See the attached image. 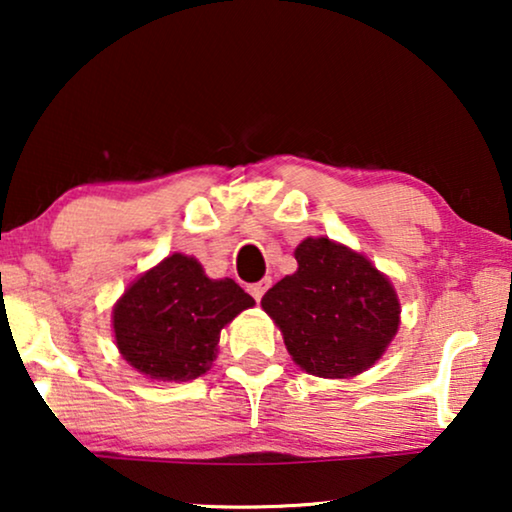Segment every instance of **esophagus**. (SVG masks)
I'll return each mask as SVG.
<instances>
[{"mask_svg": "<svg viewBox=\"0 0 512 512\" xmlns=\"http://www.w3.org/2000/svg\"><path fill=\"white\" fill-rule=\"evenodd\" d=\"M268 286H270V279H261V282H256V284L249 286V293H251V296H254L256 303L263 298V293L268 291Z\"/></svg>", "mask_w": 512, "mask_h": 512, "instance_id": "1", "label": "esophagus"}]
</instances>
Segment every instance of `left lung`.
Returning <instances> with one entry per match:
<instances>
[{"instance_id": "8db88e82", "label": "left lung", "mask_w": 512, "mask_h": 512, "mask_svg": "<svg viewBox=\"0 0 512 512\" xmlns=\"http://www.w3.org/2000/svg\"><path fill=\"white\" fill-rule=\"evenodd\" d=\"M296 261L298 270L261 300L291 359L305 373L331 380L368 370L401 324V303L387 275L328 237L300 242Z\"/></svg>"}]
</instances>
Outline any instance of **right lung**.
<instances>
[{
    "label": "right lung",
    "mask_w": 512,
    "mask_h": 512,
    "mask_svg": "<svg viewBox=\"0 0 512 512\" xmlns=\"http://www.w3.org/2000/svg\"><path fill=\"white\" fill-rule=\"evenodd\" d=\"M247 307L254 298L233 279H209L193 256L172 254L114 305L116 347L151 380H195L212 368L221 328Z\"/></svg>",
    "instance_id": "1"
}]
</instances>
